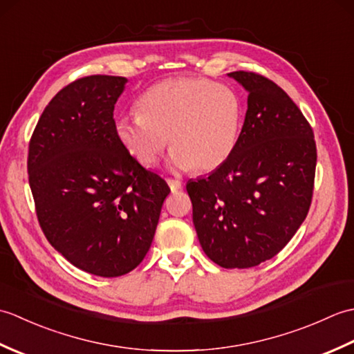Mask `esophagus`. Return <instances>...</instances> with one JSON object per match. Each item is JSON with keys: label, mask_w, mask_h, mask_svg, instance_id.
Segmentation results:
<instances>
[{"label": "esophagus", "mask_w": 354, "mask_h": 354, "mask_svg": "<svg viewBox=\"0 0 354 354\" xmlns=\"http://www.w3.org/2000/svg\"><path fill=\"white\" fill-rule=\"evenodd\" d=\"M167 184H169L170 190L173 193H176L178 190H181V187H183V183L178 181V179H167Z\"/></svg>", "instance_id": "obj_1"}]
</instances>
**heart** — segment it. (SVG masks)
<instances>
[{"instance_id": "1", "label": "heart", "mask_w": 354, "mask_h": 354, "mask_svg": "<svg viewBox=\"0 0 354 354\" xmlns=\"http://www.w3.org/2000/svg\"><path fill=\"white\" fill-rule=\"evenodd\" d=\"M138 114L115 122V135L135 160L152 167L169 145L176 170L212 171L234 152L243 103L234 88L202 77L160 82L142 94Z\"/></svg>"}]
</instances>
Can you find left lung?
<instances>
[{
    "instance_id": "1",
    "label": "left lung",
    "mask_w": 354,
    "mask_h": 354,
    "mask_svg": "<svg viewBox=\"0 0 354 354\" xmlns=\"http://www.w3.org/2000/svg\"><path fill=\"white\" fill-rule=\"evenodd\" d=\"M248 91L234 152L187 183L202 250L227 269L259 266L288 245L312 204L317 145L303 112L272 80L232 71Z\"/></svg>"
}]
</instances>
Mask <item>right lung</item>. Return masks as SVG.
I'll use <instances>...</instances> for the list:
<instances>
[{"label": "right lung", "instance_id": "add662e5", "mask_svg": "<svg viewBox=\"0 0 354 354\" xmlns=\"http://www.w3.org/2000/svg\"><path fill=\"white\" fill-rule=\"evenodd\" d=\"M126 77L88 76L44 109L28 145V183L51 246L71 265L120 277L146 257L170 189L115 135Z\"/></svg>", "mask_w": 354, "mask_h": 354}]
</instances>
